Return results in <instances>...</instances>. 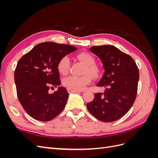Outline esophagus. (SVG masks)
Here are the masks:
<instances>
[{
	"label": "esophagus",
	"instance_id": "1",
	"mask_svg": "<svg viewBox=\"0 0 158 158\" xmlns=\"http://www.w3.org/2000/svg\"><path fill=\"white\" fill-rule=\"evenodd\" d=\"M68 92L69 93H79L80 92V91L79 90H74V89H70V88H68Z\"/></svg>",
	"mask_w": 158,
	"mask_h": 158
}]
</instances>
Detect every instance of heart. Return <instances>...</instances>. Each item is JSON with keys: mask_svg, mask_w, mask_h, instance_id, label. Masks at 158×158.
Segmentation results:
<instances>
[{"mask_svg": "<svg viewBox=\"0 0 158 158\" xmlns=\"http://www.w3.org/2000/svg\"><path fill=\"white\" fill-rule=\"evenodd\" d=\"M77 58L85 66L84 73L88 74L82 76H69L63 79V84L65 87L72 89L82 90L92 82V77L90 75L96 77L99 73V70L97 66L94 64V57L88 52H81L77 55ZM56 67L60 74L63 75L67 74L70 67L69 57L68 56L62 57L57 63Z\"/></svg>", "mask_w": 158, "mask_h": 158, "instance_id": "b5f03b06", "label": "heart"}]
</instances>
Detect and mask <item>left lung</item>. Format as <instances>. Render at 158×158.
<instances>
[{
  "mask_svg": "<svg viewBox=\"0 0 158 158\" xmlns=\"http://www.w3.org/2000/svg\"><path fill=\"white\" fill-rule=\"evenodd\" d=\"M89 50L102 60L104 73L97 84L105 92L94 94L86 104L89 113L98 120L113 122L129 111L135 101L139 72L135 61L113 45L91 47Z\"/></svg>",
  "mask_w": 158,
  "mask_h": 158,
  "instance_id": "left-lung-1",
  "label": "left lung"
}]
</instances>
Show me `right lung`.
Wrapping results in <instances>:
<instances>
[{"mask_svg": "<svg viewBox=\"0 0 158 158\" xmlns=\"http://www.w3.org/2000/svg\"><path fill=\"white\" fill-rule=\"evenodd\" d=\"M76 50L72 45L44 42L19 60L14 73L17 95L26 113L35 120L51 121L64 109L69 94L64 87L59 86L57 63ZM51 86L58 89L50 94Z\"/></svg>", "mask_w": 158, "mask_h": 158, "instance_id": "obj_1", "label": "right lung"}]
</instances>
